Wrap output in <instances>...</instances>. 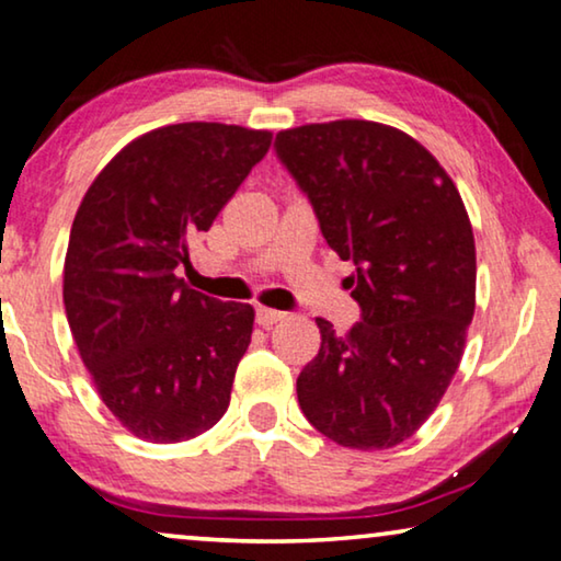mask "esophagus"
<instances>
[{
    "label": "esophagus",
    "instance_id": "1",
    "mask_svg": "<svg viewBox=\"0 0 561 561\" xmlns=\"http://www.w3.org/2000/svg\"><path fill=\"white\" fill-rule=\"evenodd\" d=\"M287 318V314L279 312V310H272V307H256V322L262 328H270L274 322H279Z\"/></svg>",
    "mask_w": 561,
    "mask_h": 561
}]
</instances>
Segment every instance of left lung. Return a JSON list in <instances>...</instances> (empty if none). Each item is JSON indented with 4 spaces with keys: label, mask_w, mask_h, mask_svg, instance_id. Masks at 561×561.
I'll return each instance as SVG.
<instances>
[{
    "label": "left lung",
    "mask_w": 561,
    "mask_h": 561,
    "mask_svg": "<svg viewBox=\"0 0 561 561\" xmlns=\"http://www.w3.org/2000/svg\"><path fill=\"white\" fill-rule=\"evenodd\" d=\"M277 157L310 198L328 247L356 264L360 322L297 378L314 430L351 449H389L430 420L460 366L476 312V239L453 178L407 131L363 119L277 134Z\"/></svg>",
    "instance_id": "1"
}]
</instances>
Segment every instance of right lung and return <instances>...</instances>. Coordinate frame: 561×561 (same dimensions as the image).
Returning <instances> with one entry per match:
<instances>
[{"label":"right lung","instance_id":"right-lung-1","mask_svg":"<svg viewBox=\"0 0 561 561\" xmlns=\"http://www.w3.org/2000/svg\"><path fill=\"white\" fill-rule=\"evenodd\" d=\"M272 131L170 124L129 141L85 191L70 228L62 302L99 397L134 437L172 445L208 432L231 401L254 307L178 277Z\"/></svg>","mask_w":561,"mask_h":561}]
</instances>
